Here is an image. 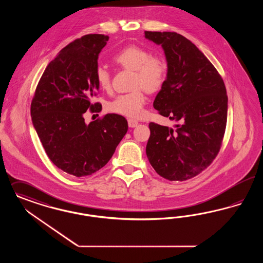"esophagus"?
Segmentation results:
<instances>
[{
	"instance_id": "esophagus-1",
	"label": "esophagus",
	"mask_w": 263,
	"mask_h": 263,
	"mask_svg": "<svg viewBox=\"0 0 263 263\" xmlns=\"http://www.w3.org/2000/svg\"><path fill=\"white\" fill-rule=\"evenodd\" d=\"M128 125H129V127H131V128L136 127L138 125V121L135 120V119H128Z\"/></svg>"
}]
</instances>
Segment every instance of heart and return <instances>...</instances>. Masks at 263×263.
Returning a JSON list of instances; mask_svg holds the SVG:
<instances>
[{
	"mask_svg": "<svg viewBox=\"0 0 263 263\" xmlns=\"http://www.w3.org/2000/svg\"><path fill=\"white\" fill-rule=\"evenodd\" d=\"M117 64L135 70L134 91L126 94L118 95L108 103L107 109L116 115L137 118L143 115L147 96L144 87L148 92H156L164 83L167 76V64L160 58L153 55L144 48L128 46L115 53L112 57ZM95 77L98 86L102 90L110 88L111 80L108 70L103 65H99L95 70Z\"/></svg>",
	"mask_w": 263,
	"mask_h": 263,
	"instance_id": "heart-1",
	"label": "heart"
}]
</instances>
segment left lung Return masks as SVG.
<instances>
[{
  "label": "left lung",
  "mask_w": 263,
  "mask_h": 263,
  "mask_svg": "<svg viewBox=\"0 0 263 263\" xmlns=\"http://www.w3.org/2000/svg\"><path fill=\"white\" fill-rule=\"evenodd\" d=\"M145 37L161 45L167 61V77L154 107L180 121L176 129L148 124L147 157L161 177L186 181L208 168L220 151L227 123L226 88L213 64L184 36L145 31Z\"/></svg>",
  "instance_id": "obj_1"
}]
</instances>
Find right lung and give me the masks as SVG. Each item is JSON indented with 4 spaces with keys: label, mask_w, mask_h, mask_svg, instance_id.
<instances>
[{
    "label": "right lung",
    "mask_w": 263,
    "mask_h": 263,
    "mask_svg": "<svg viewBox=\"0 0 263 263\" xmlns=\"http://www.w3.org/2000/svg\"><path fill=\"white\" fill-rule=\"evenodd\" d=\"M108 36L88 34L69 43L46 67L32 99V122L53 164L75 177L104 167L128 130L116 114L85 123L98 94L95 70Z\"/></svg>",
    "instance_id": "right-lung-1"
}]
</instances>
